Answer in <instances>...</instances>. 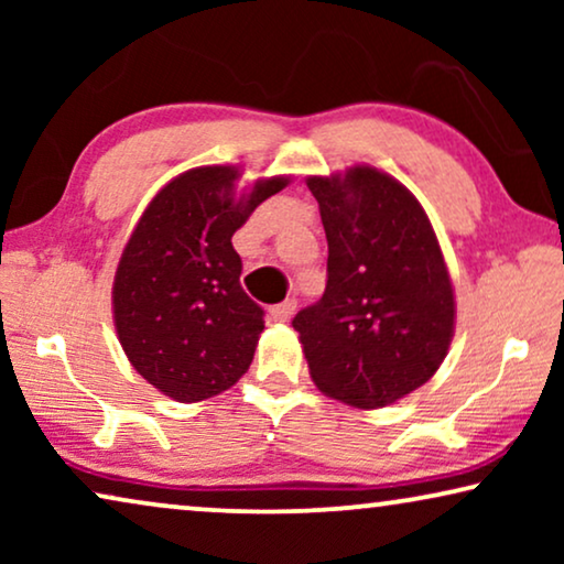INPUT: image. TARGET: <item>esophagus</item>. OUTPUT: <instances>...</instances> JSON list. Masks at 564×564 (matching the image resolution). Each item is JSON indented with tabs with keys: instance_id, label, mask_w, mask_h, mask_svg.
<instances>
[{
	"instance_id": "esophagus-1",
	"label": "esophagus",
	"mask_w": 564,
	"mask_h": 564,
	"mask_svg": "<svg viewBox=\"0 0 564 564\" xmlns=\"http://www.w3.org/2000/svg\"><path fill=\"white\" fill-rule=\"evenodd\" d=\"M295 311H297V300L295 297H288V300H284V303L272 307V318L284 323V321H290L292 315H295Z\"/></svg>"
}]
</instances>
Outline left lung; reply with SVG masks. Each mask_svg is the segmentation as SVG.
<instances>
[{
	"instance_id": "1",
	"label": "left lung",
	"mask_w": 564,
	"mask_h": 564,
	"mask_svg": "<svg viewBox=\"0 0 564 564\" xmlns=\"http://www.w3.org/2000/svg\"><path fill=\"white\" fill-rule=\"evenodd\" d=\"M328 238V282L295 315L313 382L354 408L419 390L449 351L454 290L442 246L413 192L380 169L307 176Z\"/></svg>"
}]
</instances>
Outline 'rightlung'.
Here are the masks:
<instances>
[{
	"label": "right lung",
	"instance_id": "add662e5",
	"mask_svg": "<svg viewBox=\"0 0 564 564\" xmlns=\"http://www.w3.org/2000/svg\"><path fill=\"white\" fill-rule=\"evenodd\" d=\"M238 180V166L174 176L143 210L115 272L122 351L176 403H197L241 380L264 330V311L241 288L230 238L290 176L259 180L241 195Z\"/></svg>",
	"mask_w": 564,
	"mask_h": 564
}]
</instances>
